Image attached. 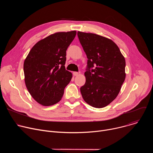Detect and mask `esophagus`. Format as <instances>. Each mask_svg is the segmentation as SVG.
<instances>
[{
    "label": "esophagus",
    "mask_w": 153,
    "mask_h": 153,
    "mask_svg": "<svg viewBox=\"0 0 153 153\" xmlns=\"http://www.w3.org/2000/svg\"><path fill=\"white\" fill-rule=\"evenodd\" d=\"M73 75L74 76H77L78 74H79V73L78 72H73Z\"/></svg>",
    "instance_id": "1"
}]
</instances>
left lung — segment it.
Segmentation results:
<instances>
[{
  "mask_svg": "<svg viewBox=\"0 0 153 153\" xmlns=\"http://www.w3.org/2000/svg\"><path fill=\"white\" fill-rule=\"evenodd\" d=\"M86 55V82L80 87L83 100L90 105L103 108L117 96L125 79V60L119 47L103 36L77 32Z\"/></svg>",
  "mask_w": 153,
  "mask_h": 153,
  "instance_id": "left-lung-1",
  "label": "left lung"
}]
</instances>
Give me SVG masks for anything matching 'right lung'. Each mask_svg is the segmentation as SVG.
<instances>
[{"mask_svg":"<svg viewBox=\"0 0 153 153\" xmlns=\"http://www.w3.org/2000/svg\"><path fill=\"white\" fill-rule=\"evenodd\" d=\"M76 31L59 32L39 41L30 50L24 64L25 85L39 103L51 106L59 102L72 74L65 67L66 51Z\"/></svg>","mask_w":153,"mask_h":153,"instance_id":"add662e5","label":"right lung"}]
</instances>
